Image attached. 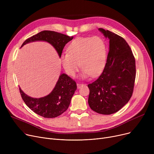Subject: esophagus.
<instances>
[{"label":"esophagus","mask_w":154,"mask_h":154,"mask_svg":"<svg viewBox=\"0 0 154 154\" xmlns=\"http://www.w3.org/2000/svg\"><path fill=\"white\" fill-rule=\"evenodd\" d=\"M77 85L78 88H79L80 87L83 85V84H82V83H80V82H79V83H77Z\"/></svg>","instance_id":"34e87169"}]
</instances>
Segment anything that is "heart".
<instances>
[{
  "instance_id": "1",
  "label": "heart",
  "mask_w": 154,
  "mask_h": 154,
  "mask_svg": "<svg viewBox=\"0 0 154 154\" xmlns=\"http://www.w3.org/2000/svg\"><path fill=\"white\" fill-rule=\"evenodd\" d=\"M68 52L60 56L62 66L70 76L74 77L80 67L82 76L95 77L102 72L106 62V45L99 37H79L67 48Z\"/></svg>"
}]
</instances>
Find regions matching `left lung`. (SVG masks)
I'll list each match as a JSON object with an SVG mask.
<instances>
[{"label": "left lung", "mask_w": 154, "mask_h": 154, "mask_svg": "<svg viewBox=\"0 0 154 154\" xmlns=\"http://www.w3.org/2000/svg\"><path fill=\"white\" fill-rule=\"evenodd\" d=\"M99 30L109 38V51L101 75L88 85V103L97 113L110 115L122 109L131 98L136 75L135 60L123 37L102 28Z\"/></svg>", "instance_id": "1"}]
</instances>
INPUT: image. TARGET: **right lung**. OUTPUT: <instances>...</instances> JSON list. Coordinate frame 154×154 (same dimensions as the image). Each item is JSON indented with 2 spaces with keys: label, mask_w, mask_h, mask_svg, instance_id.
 I'll use <instances>...</instances> for the list:
<instances>
[{
  "label": "right lung",
  "mask_w": 154,
  "mask_h": 154,
  "mask_svg": "<svg viewBox=\"0 0 154 154\" xmlns=\"http://www.w3.org/2000/svg\"><path fill=\"white\" fill-rule=\"evenodd\" d=\"M73 37L54 31L44 30L26 40L21 47L31 42L44 40L54 47L60 57L65 45L72 40ZM76 89L77 84L75 80L65 74L60 75L53 91L44 97L32 98L23 93L19 88L20 95L27 107L37 114L45 118L58 117L66 111Z\"/></svg>",
  "instance_id": "obj_1"
}]
</instances>
